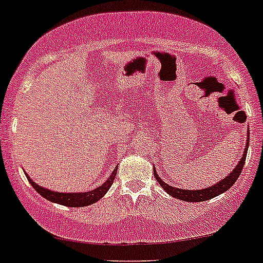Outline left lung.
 <instances>
[{"label": "left lung", "mask_w": 263, "mask_h": 263, "mask_svg": "<svg viewBox=\"0 0 263 263\" xmlns=\"http://www.w3.org/2000/svg\"><path fill=\"white\" fill-rule=\"evenodd\" d=\"M247 145H246V149L243 152V157L242 159L239 160V163L237 164L236 168L233 169V172L231 174H228L224 179L221 180V182H217L216 184H213L210 188H205V189H198V191H187V189H179V188H174L168 185L166 183L163 182L159 177H158L157 172L153 168L154 171V177L155 179L158 180L162 188L164 189L168 194H171L172 197L174 198H178L180 200H185V202H203V200H208L211 198H214V197L219 196L222 194L223 192L228 191L232 185L234 184L237 179H238L239 174H241L242 169H243L245 162H246V155H247V151H248V144H250V133L247 135Z\"/></svg>", "instance_id": "1"}]
</instances>
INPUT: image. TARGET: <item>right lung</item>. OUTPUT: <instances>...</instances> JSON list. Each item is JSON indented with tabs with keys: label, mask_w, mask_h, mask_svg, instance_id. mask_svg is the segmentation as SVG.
Instances as JSON below:
<instances>
[{
	"label": "right lung",
	"mask_w": 263,
	"mask_h": 263,
	"mask_svg": "<svg viewBox=\"0 0 263 263\" xmlns=\"http://www.w3.org/2000/svg\"><path fill=\"white\" fill-rule=\"evenodd\" d=\"M117 169L118 166H115L114 172L111 173V176L109 177V179L106 180L104 184H101L100 187L97 189H92V191L86 192V193H58V192L50 191V189L42 188L39 184H36L35 182L31 180V178L27 176V179L31 183L33 189L37 192L39 194H41L44 198L51 200L53 203H59V204L66 205V207H85V205L92 204V203L98 202L106 192L109 191V188L111 187V184L114 183L115 176H117Z\"/></svg>",
	"instance_id": "1"
}]
</instances>
